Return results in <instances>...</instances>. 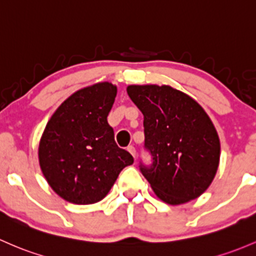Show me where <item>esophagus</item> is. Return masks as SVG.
Listing matches in <instances>:
<instances>
[{"label":"esophagus","instance_id":"34e87169","mask_svg":"<svg viewBox=\"0 0 256 256\" xmlns=\"http://www.w3.org/2000/svg\"><path fill=\"white\" fill-rule=\"evenodd\" d=\"M128 150L131 153V154H132L134 158H136V150H135V147H134V146H128Z\"/></svg>","mask_w":256,"mask_h":256}]
</instances>
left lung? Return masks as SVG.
<instances>
[{
	"mask_svg": "<svg viewBox=\"0 0 256 256\" xmlns=\"http://www.w3.org/2000/svg\"><path fill=\"white\" fill-rule=\"evenodd\" d=\"M144 114V147L150 166H140L156 195L169 205L198 198L211 185L220 164V137L202 106L170 86L126 88Z\"/></svg>",
	"mask_w": 256,
	"mask_h": 256,
	"instance_id": "obj_1",
	"label": "left lung"
}]
</instances>
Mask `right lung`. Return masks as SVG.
Listing matches in <instances>:
<instances>
[{
	"mask_svg": "<svg viewBox=\"0 0 256 256\" xmlns=\"http://www.w3.org/2000/svg\"><path fill=\"white\" fill-rule=\"evenodd\" d=\"M118 88L99 82L74 92L56 109L39 142V164L64 200L90 205L103 200L120 172L134 163L108 124Z\"/></svg>",
	"mask_w": 256,
	"mask_h": 256,
	"instance_id": "1",
	"label": "right lung"
}]
</instances>
